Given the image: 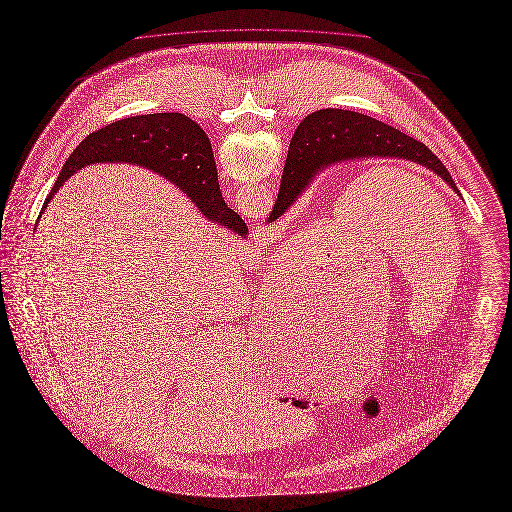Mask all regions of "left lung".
Returning a JSON list of instances; mask_svg holds the SVG:
<instances>
[{
    "instance_id": "1",
    "label": "left lung",
    "mask_w": 512,
    "mask_h": 512,
    "mask_svg": "<svg viewBox=\"0 0 512 512\" xmlns=\"http://www.w3.org/2000/svg\"><path fill=\"white\" fill-rule=\"evenodd\" d=\"M352 158H401L420 163L458 192L451 173L426 144L358 111L320 109L296 127L268 221L283 216L320 169Z\"/></svg>"
}]
</instances>
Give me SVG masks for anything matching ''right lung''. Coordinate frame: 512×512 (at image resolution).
Returning <instances> with one entry per match:
<instances>
[{
  "label": "right lung",
  "instance_id": "1",
  "mask_svg": "<svg viewBox=\"0 0 512 512\" xmlns=\"http://www.w3.org/2000/svg\"><path fill=\"white\" fill-rule=\"evenodd\" d=\"M127 162L144 165L183 190L212 223L246 235L243 217L227 208L216 177L212 144L183 113H152L115 121L86 136L63 165L42 212L63 183L84 165Z\"/></svg>",
  "mask_w": 512,
  "mask_h": 512
}]
</instances>
